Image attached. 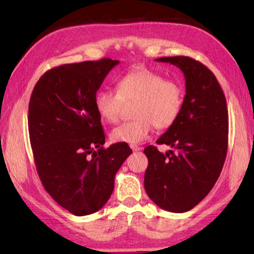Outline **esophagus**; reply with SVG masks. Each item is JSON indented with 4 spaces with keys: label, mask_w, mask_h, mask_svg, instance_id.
<instances>
[{
    "label": "esophagus",
    "mask_w": 254,
    "mask_h": 254,
    "mask_svg": "<svg viewBox=\"0 0 254 254\" xmlns=\"http://www.w3.org/2000/svg\"><path fill=\"white\" fill-rule=\"evenodd\" d=\"M130 147H131V149H132L134 152H135V151H140V150H141V148L137 147L136 144H130Z\"/></svg>",
    "instance_id": "esophagus-1"
}]
</instances>
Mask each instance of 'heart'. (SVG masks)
Returning <instances> with one entry per match:
<instances>
[{"label": "heart", "mask_w": 254, "mask_h": 254, "mask_svg": "<svg viewBox=\"0 0 254 254\" xmlns=\"http://www.w3.org/2000/svg\"><path fill=\"white\" fill-rule=\"evenodd\" d=\"M117 92L101 89L95 94L94 105L98 117L107 123H117L124 103H134L130 122L113 128L114 142L137 144L145 141L153 127L168 128L178 119L184 104V89L177 81L166 79L148 68H135L120 77Z\"/></svg>", "instance_id": "heart-1"}]
</instances>
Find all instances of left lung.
Listing matches in <instances>:
<instances>
[{"label":"left lung","instance_id":"left-lung-1","mask_svg":"<svg viewBox=\"0 0 254 254\" xmlns=\"http://www.w3.org/2000/svg\"><path fill=\"white\" fill-rule=\"evenodd\" d=\"M169 63L184 72L186 95L176 122L157 140L176 150L166 154L144 149L148 168L144 188L159 207L173 213L190 210L205 198L220 177L227 151L229 113L216 77L197 60L177 56Z\"/></svg>","mask_w":254,"mask_h":254}]
</instances>
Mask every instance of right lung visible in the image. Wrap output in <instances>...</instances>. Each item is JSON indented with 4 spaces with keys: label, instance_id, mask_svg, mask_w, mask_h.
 <instances>
[{
    "label": "right lung",
    "instance_id": "1",
    "mask_svg": "<svg viewBox=\"0 0 254 254\" xmlns=\"http://www.w3.org/2000/svg\"><path fill=\"white\" fill-rule=\"evenodd\" d=\"M119 60L68 64L40 77L29 103L30 142L49 195L76 216L100 210L113 192L114 177L132 153L127 144L103 148L105 134L95 94Z\"/></svg>",
    "mask_w": 254,
    "mask_h": 254
}]
</instances>
